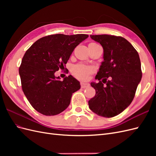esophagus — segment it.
<instances>
[{
	"label": "esophagus",
	"instance_id": "esophagus-1",
	"mask_svg": "<svg viewBox=\"0 0 156 156\" xmlns=\"http://www.w3.org/2000/svg\"><path fill=\"white\" fill-rule=\"evenodd\" d=\"M81 86L82 88H87L90 86V84L88 83H84V82H82L81 83Z\"/></svg>",
	"mask_w": 156,
	"mask_h": 156
}]
</instances>
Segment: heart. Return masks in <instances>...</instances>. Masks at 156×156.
I'll return each mask as SVG.
<instances>
[{"instance_id":"b5f03b06","label":"heart","mask_w":156,"mask_h":156,"mask_svg":"<svg viewBox=\"0 0 156 156\" xmlns=\"http://www.w3.org/2000/svg\"><path fill=\"white\" fill-rule=\"evenodd\" d=\"M72 71L75 77L80 79H85L92 73L93 68L88 66L79 64L74 66Z\"/></svg>"}]
</instances>
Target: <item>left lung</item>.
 Returning a JSON list of instances; mask_svg holds the SVG:
<instances>
[{
  "label": "left lung",
  "instance_id": "left-lung-1",
  "mask_svg": "<svg viewBox=\"0 0 156 156\" xmlns=\"http://www.w3.org/2000/svg\"><path fill=\"white\" fill-rule=\"evenodd\" d=\"M103 49V61L92 82L96 95L88 101L89 108L98 115L111 118L119 115L133 101L142 78L137 51L120 36L90 35ZM106 83L103 86L102 83Z\"/></svg>",
  "mask_w": 156,
  "mask_h": 156
}]
</instances>
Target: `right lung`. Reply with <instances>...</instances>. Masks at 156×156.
<instances>
[{
  "instance_id": "1",
  "label": "right lung",
  "mask_w": 156,
  "mask_h": 156,
  "mask_svg": "<svg viewBox=\"0 0 156 156\" xmlns=\"http://www.w3.org/2000/svg\"><path fill=\"white\" fill-rule=\"evenodd\" d=\"M87 34L49 35L37 40L23 56L19 69L23 91L34 108L54 116L64 111L73 92L81 88L72 75L60 81L55 73L64 68L74 49Z\"/></svg>"
}]
</instances>
